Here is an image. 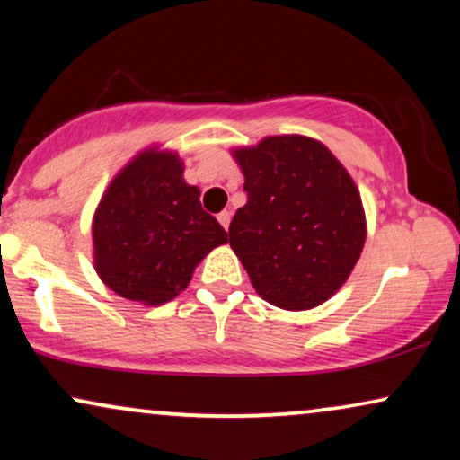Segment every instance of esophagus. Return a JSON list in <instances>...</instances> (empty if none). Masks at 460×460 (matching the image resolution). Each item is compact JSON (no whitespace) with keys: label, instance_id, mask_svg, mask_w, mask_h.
Returning a JSON list of instances; mask_svg holds the SVG:
<instances>
[{"label":"esophagus","instance_id":"esophagus-1","mask_svg":"<svg viewBox=\"0 0 460 460\" xmlns=\"http://www.w3.org/2000/svg\"><path fill=\"white\" fill-rule=\"evenodd\" d=\"M230 219H232V213H230V211H222V213H219V216H217V222L222 224L226 230H228V226H230Z\"/></svg>","mask_w":460,"mask_h":460}]
</instances>
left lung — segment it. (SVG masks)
Segmentation results:
<instances>
[{
	"label": "left lung",
	"mask_w": 460,
	"mask_h": 460,
	"mask_svg": "<svg viewBox=\"0 0 460 460\" xmlns=\"http://www.w3.org/2000/svg\"><path fill=\"white\" fill-rule=\"evenodd\" d=\"M247 205L230 222V247L251 285L282 310L332 297L367 241L360 192L335 155L305 136H270L236 148Z\"/></svg>",
	"instance_id": "8db88e82"
}]
</instances>
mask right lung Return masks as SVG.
<instances>
[{"label": "right lung", "instance_id": "obj_1", "mask_svg": "<svg viewBox=\"0 0 460 460\" xmlns=\"http://www.w3.org/2000/svg\"><path fill=\"white\" fill-rule=\"evenodd\" d=\"M180 156L148 148L115 175L92 224L93 263L111 291L161 305L184 291L211 249L228 243L186 184Z\"/></svg>", "mask_w": 460, "mask_h": 460}]
</instances>
